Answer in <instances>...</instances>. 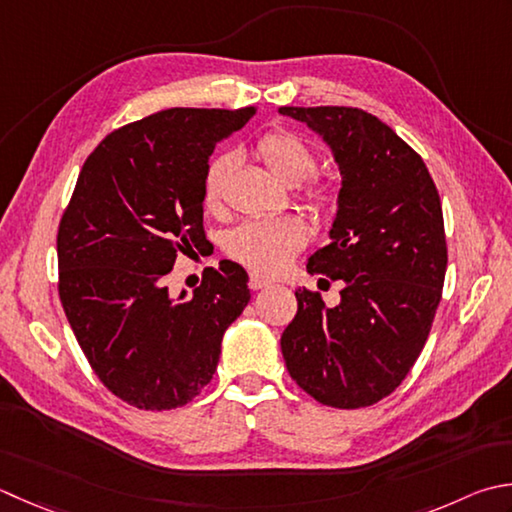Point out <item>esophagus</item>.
<instances>
[{
	"label": "esophagus",
	"instance_id": "esophagus-1",
	"mask_svg": "<svg viewBox=\"0 0 512 512\" xmlns=\"http://www.w3.org/2000/svg\"><path fill=\"white\" fill-rule=\"evenodd\" d=\"M248 286H250V290H259V288L270 286V282H268V279H264V277H259V275H250Z\"/></svg>",
	"mask_w": 512,
	"mask_h": 512
}]
</instances>
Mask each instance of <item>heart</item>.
<instances>
[{
	"label": "heart",
	"mask_w": 512,
	"mask_h": 512,
	"mask_svg": "<svg viewBox=\"0 0 512 512\" xmlns=\"http://www.w3.org/2000/svg\"><path fill=\"white\" fill-rule=\"evenodd\" d=\"M255 155L279 182L297 184L315 168V153L302 137L290 130H275L255 144ZM235 166L230 153L210 159L204 173V204L215 208L222 199L224 182ZM310 206H324L330 190L322 182H310L306 188ZM306 244V226L297 217H264L230 230L226 237L228 255L259 275H275L288 266L299 248Z\"/></svg>",
	"instance_id": "obj_1"
}]
</instances>
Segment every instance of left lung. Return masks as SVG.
I'll list each match as a JSON object with an SVG mask.
<instances>
[{
  "label": "left lung",
  "mask_w": 512,
  "mask_h": 512,
  "mask_svg": "<svg viewBox=\"0 0 512 512\" xmlns=\"http://www.w3.org/2000/svg\"><path fill=\"white\" fill-rule=\"evenodd\" d=\"M324 139L342 175L330 244L308 273L342 279V302L295 290L282 335L290 377L319 404L364 408L404 382L433 326L448 264L439 193L424 159L359 108L284 106Z\"/></svg>",
  "instance_id": "8db88e82"
}]
</instances>
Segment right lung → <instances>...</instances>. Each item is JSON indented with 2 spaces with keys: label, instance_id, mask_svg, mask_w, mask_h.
Segmentation results:
<instances>
[{
  "label": "right lung",
  "instance_id": "1",
  "mask_svg": "<svg viewBox=\"0 0 512 512\" xmlns=\"http://www.w3.org/2000/svg\"><path fill=\"white\" fill-rule=\"evenodd\" d=\"M255 110H162L106 135L77 177L57 233L59 299L95 375L130 406L170 410L202 393L250 302L246 270L228 259L188 299L170 297L166 275L206 239L208 157Z\"/></svg>",
  "mask_w": 512,
  "mask_h": 512
}]
</instances>
